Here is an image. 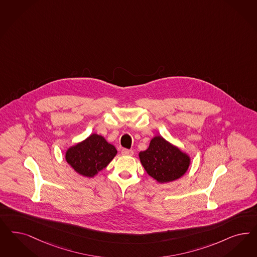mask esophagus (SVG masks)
<instances>
[{"mask_svg": "<svg viewBox=\"0 0 257 257\" xmlns=\"http://www.w3.org/2000/svg\"><path fill=\"white\" fill-rule=\"evenodd\" d=\"M121 155H123V156H133L134 155V151L133 150H128V149H122L121 150Z\"/></svg>", "mask_w": 257, "mask_h": 257, "instance_id": "obj_1", "label": "esophagus"}]
</instances>
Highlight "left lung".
I'll list each match as a JSON object with an SVG mask.
<instances>
[{
    "mask_svg": "<svg viewBox=\"0 0 257 257\" xmlns=\"http://www.w3.org/2000/svg\"><path fill=\"white\" fill-rule=\"evenodd\" d=\"M139 157L147 174L160 183L171 182L182 177L191 163L186 153L161 136L153 138L148 149L141 152Z\"/></svg>",
    "mask_w": 257,
    "mask_h": 257,
    "instance_id": "8db88e82",
    "label": "left lung"
}]
</instances>
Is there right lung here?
Returning <instances> with one entry per match:
<instances>
[{
  "instance_id": "1",
  "label": "right lung",
  "mask_w": 257,
  "mask_h": 257,
  "mask_svg": "<svg viewBox=\"0 0 257 257\" xmlns=\"http://www.w3.org/2000/svg\"><path fill=\"white\" fill-rule=\"evenodd\" d=\"M116 153L115 146L108 143L102 136L92 134L86 140L69 147L65 160L78 174L93 177L106 167Z\"/></svg>"
}]
</instances>
